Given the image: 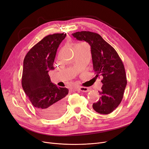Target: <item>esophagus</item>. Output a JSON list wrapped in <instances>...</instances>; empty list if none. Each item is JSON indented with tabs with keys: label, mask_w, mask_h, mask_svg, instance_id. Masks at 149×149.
Instances as JSON below:
<instances>
[{
	"label": "esophagus",
	"mask_w": 149,
	"mask_h": 149,
	"mask_svg": "<svg viewBox=\"0 0 149 149\" xmlns=\"http://www.w3.org/2000/svg\"><path fill=\"white\" fill-rule=\"evenodd\" d=\"M73 91H77V90H80L81 91H83V92H88L90 91V88H88V87H79V88H73L72 89Z\"/></svg>",
	"instance_id": "1"
}]
</instances>
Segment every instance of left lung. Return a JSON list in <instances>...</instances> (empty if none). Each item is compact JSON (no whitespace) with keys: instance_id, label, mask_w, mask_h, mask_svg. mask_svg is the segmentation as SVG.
I'll return each mask as SVG.
<instances>
[{"instance_id":"8db88e82","label":"left lung","mask_w":149,"mask_h":149,"mask_svg":"<svg viewBox=\"0 0 149 149\" xmlns=\"http://www.w3.org/2000/svg\"><path fill=\"white\" fill-rule=\"evenodd\" d=\"M72 35L90 45L93 70L96 77H102L101 97L93 104V109L101 114H110L120 104L127 84L123 63L115 49L98 33L81 31Z\"/></svg>"}]
</instances>
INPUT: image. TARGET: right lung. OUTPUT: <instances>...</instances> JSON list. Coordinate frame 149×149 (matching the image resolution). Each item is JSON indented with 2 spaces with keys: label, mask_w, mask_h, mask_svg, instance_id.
Listing matches in <instances>:
<instances>
[{
  "label": "right lung",
  "mask_w": 149,
  "mask_h": 149,
  "mask_svg": "<svg viewBox=\"0 0 149 149\" xmlns=\"http://www.w3.org/2000/svg\"><path fill=\"white\" fill-rule=\"evenodd\" d=\"M66 35L46 36L30 49L24 60L22 88L32 105L46 119L59 118L65 111L68 89L52 83L48 71L55 69L53 63L57 49Z\"/></svg>",
  "instance_id": "add662e5"
}]
</instances>
